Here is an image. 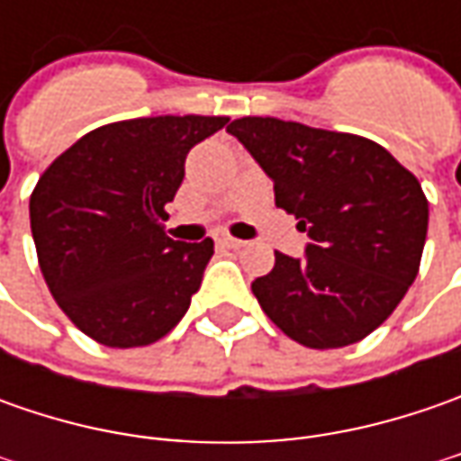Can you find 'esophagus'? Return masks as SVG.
Listing matches in <instances>:
<instances>
[{
    "label": "esophagus",
    "mask_w": 461,
    "mask_h": 461,
    "mask_svg": "<svg viewBox=\"0 0 461 461\" xmlns=\"http://www.w3.org/2000/svg\"><path fill=\"white\" fill-rule=\"evenodd\" d=\"M215 240H218L221 246H225V249H240V246H246V240L233 239V236H228V233H218Z\"/></svg>",
    "instance_id": "34e87169"
}]
</instances>
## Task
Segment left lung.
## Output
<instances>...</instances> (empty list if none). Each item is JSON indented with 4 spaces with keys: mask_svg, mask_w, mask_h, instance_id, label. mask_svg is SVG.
<instances>
[{
    "mask_svg": "<svg viewBox=\"0 0 461 461\" xmlns=\"http://www.w3.org/2000/svg\"><path fill=\"white\" fill-rule=\"evenodd\" d=\"M228 133L275 182L276 207L308 233L305 257L275 251L251 282L261 310L297 344L362 341L398 308L418 275L429 203L405 167L359 135L276 117H240Z\"/></svg>",
    "mask_w": 461,
    "mask_h": 461,
    "instance_id": "obj_1",
    "label": "left lung"
}]
</instances>
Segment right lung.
Segmentation results:
<instances>
[{
    "instance_id": "obj_1",
    "label": "right lung",
    "mask_w": 461,
    "mask_h": 461,
    "mask_svg": "<svg viewBox=\"0 0 461 461\" xmlns=\"http://www.w3.org/2000/svg\"><path fill=\"white\" fill-rule=\"evenodd\" d=\"M228 117L110 122L63 151L30 197L45 285L74 326L113 348L149 346L185 318L212 240L168 239L161 221L185 158Z\"/></svg>"
}]
</instances>
